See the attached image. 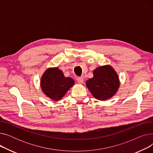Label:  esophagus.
Wrapping results in <instances>:
<instances>
[{
  "mask_svg": "<svg viewBox=\"0 0 153 153\" xmlns=\"http://www.w3.org/2000/svg\"><path fill=\"white\" fill-rule=\"evenodd\" d=\"M76 80H77V82L79 84H82L83 82H84V79L82 77H77Z\"/></svg>",
  "mask_w": 153,
  "mask_h": 153,
  "instance_id": "34e87169",
  "label": "esophagus"
}]
</instances>
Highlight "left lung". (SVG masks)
<instances>
[{
    "label": "left lung",
    "instance_id": "left-lung-1",
    "mask_svg": "<svg viewBox=\"0 0 153 153\" xmlns=\"http://www.w3.org/2000/svg\"><path fill=\"white\" fill-rule=\"evenodd\" d=\"M94 76L86 81V86L94 97L106 100L117 92L120 80L115 69L110 65L98 67L94 70Z\"/></svg>",
    "mask_w": 153,
    "mask_h": 153
}]
</instances>
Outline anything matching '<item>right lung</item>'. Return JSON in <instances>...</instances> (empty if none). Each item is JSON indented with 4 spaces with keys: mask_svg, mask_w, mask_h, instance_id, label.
<instances>
[{
    "mask_svg": "<svg viewBox=\"0 0 153 153\" xmlns=\"http://www.w3.org/2000/svg\"><path fill=\"white\" fill-rule=\"evenodd\" d=\"M74 84V80L66 77L58 67L47 69L40 81V86L44 94L54 101L61 100Z\"/></svg>",
    "mask_w": 153,
    "mask_h": 153,
    "instance_id": "1",
    "label": "right lung"
}]
</instances>
